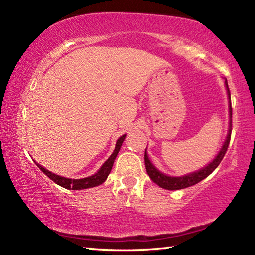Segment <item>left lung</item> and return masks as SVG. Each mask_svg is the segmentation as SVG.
<instances>
[{"mask_svg": "<svg viewBox=\"0 0 255 255\" xmlns=\"http://www.w3.org/2000/svg\"><path fill=\"white\" fill-rule=\"evenodd\" d=\"M226 83V88H227V93H228V98H230V116H231V122H230V129H228V135L224 143L223 147L221 149V152L218 153L217 156L214 159L213 162L210 164H208L204 169L200 171H197L195 173L184 175V176H178V178H174V176H169L161 173V172L157 171L155 167L153 166V164L150 163V161L148 159L147 154H146L145 150V167H146V172L149 175V178L152 179L153 182L156 183L157 185H159L161 188H164L166 190H180V189H184L188 187H191V185H195L198 182H200L204 179H206L207 176L209 174L213 173L215 171L216 167H217L219 164H221L222 159L225 156V154L227 152L228 145H230L231 141V135H232V101H231V92L230 89H228L227 85V81L225 82Z\"/></svg>", "mask_w": 255, "mask_h": 255, "instance_id": "8db88e82", "label": "left lung"}]
</instances>
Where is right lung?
I'll return each instance as SVG.
<instances>
[{"label":"right lung","mask_w":255,"mask_h":255,"mask_svg":"<svg viewBox=\"0 0 255 255\" xmlns=\"http://www.w3.org/2000/svg\"><path fill=\"white\" fill-rule=\"evenodd\" d=\"M125 137H126V135H124V136L119 138V139L117 140V143H116V148L114 150V153L111 154V156L107 159L105 164H103V165L101 166V169L99 170L96 174L92 175V176H89V178L79 179V180L66 179V178H63V176H59V175H56L54 173H51V172H49L48 170H46L42 166H40L39 164H37V165L47 176H48L50 180H53L55 183H57L58 185H60V187H63L65 189L81 190V189H88V188L97 187V185L102 184L103 182H105L106 179L108 178V175H109L110 171L112 169V165H114L115 158L118 155L120 147H122Z\"/></svg>","instance_id":"obj_1"}]
</instances>
